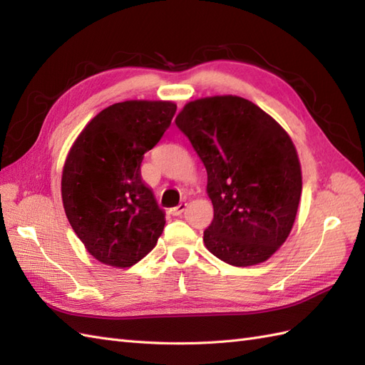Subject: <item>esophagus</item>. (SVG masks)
<instances>
[{
  "label": "esophagus",
  "instance_id": "1",
  "mask_svg": "<svg viewBox=\"0 0 365 365\" xmlns=\"http://www.w3.org/2000/svg\"><path fill=\"white\" fill-rule=\"evenodd\" d=\"M185 210H187V202H180V204H178L177 207L170 208L169 213L173 215V216H180V215H182Z\"/></svg>",
  "mask_w": 365,
  "mask_h": 365
}]
</instances>
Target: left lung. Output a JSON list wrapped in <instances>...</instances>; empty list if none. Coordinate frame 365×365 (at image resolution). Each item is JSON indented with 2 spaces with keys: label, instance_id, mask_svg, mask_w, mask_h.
Instances as JSON below:
<instances>
[{
  "label": "left lung",
  "instance_id": "left-lung-1",
  "mask_svg": "<svg viewBox=\"0 0 365 365\" xmlns=\"http://www.w3.org/2000/svg\"><path fill=\"white\" fill-rule=\"evenodd\" d=\"M207 169L208 251L234 267L268 260L290 235L302 177L289 133L237 96L192 100L175 118Z\"/></svg>",
  "mask_w": 365,
  "mask_h": 365
}]
</instances>
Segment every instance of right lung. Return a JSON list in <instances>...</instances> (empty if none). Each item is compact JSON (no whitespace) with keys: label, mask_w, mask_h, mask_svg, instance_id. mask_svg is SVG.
<instances>
[{"label":"right lung","mask_w":365,"mask_h":365,"mask_svg":"<svg viewBox=\"0 0 365 365\" xmlns=\"http://www.w3.org/2000/svg\"><path fill=\"white\" fill-rule=\"evenodd\" d=\"M175 110L165 100L114 103L83 128L67 153L61 178L66 216L88 252L105 265H135L165 229V212L143 182L141 163Z\"/></svg>","instance_id":"obj_1"}]
</instances>
